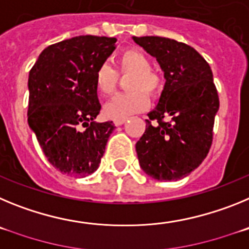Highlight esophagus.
Listing matches in <instances>:
<instances>
[{
    "mask_svg": "<svg viewBox=\"0 0 249 249\" xmlns=\"http://www.w3.org/2000/svg\"><path fill=\"white\" fill-rule=\"evenodd\" d=\"M124 122H126V118H117V120H113L114 126H122Z\"/></svg>",
    "mask_w": 249,
    "mask_h": 249,
    "instance_id": "esophagus-1",
    "label": "esophagus"
}]
</instances>
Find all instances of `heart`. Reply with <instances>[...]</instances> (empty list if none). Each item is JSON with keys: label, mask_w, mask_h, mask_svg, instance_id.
<instances>
[{"label": "heart", "mask_w": 249, "mask_h": 249, "mask_svg": "<svg viewBox=\"0 0 249 249\" xmlns=\"http://www.w3.org/2000/svg\"><path fill=\"white\" fill-rule=\"evenodd\" d=\"M118 71L122 74H132L127 83L131 92L112 98L105 106V114L108 118H128L148 107L149 100L146 92L156 94L160 89V77L152 71L148 57L140 50L124 51L117 59ZM118 74L108 63H102L94 72V87L102 97H108L117 89Z\"/></svg>", "instance_id": "b5f03b06"}]
</instances>
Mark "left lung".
Masks as SVG:
<instances>
[{"label": "left lung", "instance_id": "obj_1", "mask_svg": "<svg viewBox=\"0 0 249 249\" xmlns=\"http://www.w3.org/2000/svg\"><path fill=\"white\" fill-rule=\"evenodd\" d=\"M156 57L166 83L136 143L141 168L157 181H177L203 162L212 144L218 93L210 65L193 47L166 37H132ZM168 117L169 123L163 120Z\"/></svg>", "mask_w": 249, "mask_h": 249}]
</instances>
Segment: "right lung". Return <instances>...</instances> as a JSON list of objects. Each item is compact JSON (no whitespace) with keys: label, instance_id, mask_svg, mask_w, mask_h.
<instances>
[{"label":"right lung","instance_id":"obj_1","mask_svg":"<svg viewBox=\"0 0 249 249\" xmlns=\"http://www.w3.org/2000/svg\"><path fill=\"white\" fill-rule=\"evenodd\" d=\"M113 37L77 36L48 46L28 76V126L48 162L73 177L93 173L116 127L101 111L94 72L114 50Z\"/></svg>","mask_w":249,"mask_h":249}]
</instances>
